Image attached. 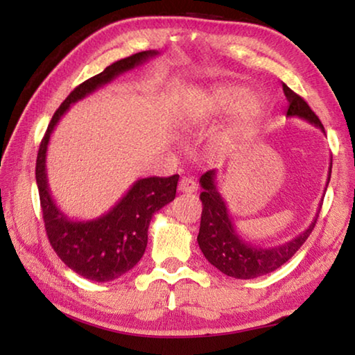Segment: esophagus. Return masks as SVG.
I'll list each match as a JSON object with an SVG mask.
<instances>
[{
  "label": "esophagus",
  "instance_id": "34e87169",
  "mask_svg": "<svg viewBox=\"0 0 355 355\" xmlns=\"http://www.w3.org/2000/svg\"><path fill=\"white\" fill-rule=\"evenodd\" d=\"M178 191L184 192V194H192L197 191V183L189 177H183L178 183Z\"/></svg>",
  "mask_w": 355,
  "mask_h": 355
}]
</instances>
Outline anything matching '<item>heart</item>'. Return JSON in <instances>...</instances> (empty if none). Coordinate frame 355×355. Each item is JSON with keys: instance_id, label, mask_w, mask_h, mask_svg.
Masks as SVG:
<instances>
[{"instance_id": "1", "label": "heart", "mask_w": 355, "mask_h": 355, "mask_svg": "<svg viewBox=\"0 0 355 355\" xmlns=\"http://www.w3.org/2000/svg\"><path fill=\"white\" fill-rule=\"evenodd\" d=\"M244 89L241 87H222L219 91L213 92L207 100V107L209 112L219 114L227 112L232 107H235L239 100L243 98ZM261 112V101L255 95H248L244 97L241 103L236 107V116L233 119V123L230 128L224 131L219 136V144H228L232 142L238 135H241L243 131L250 127L255 122L257 117Z\"/></svg>"}]
</instances>
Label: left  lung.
Listing matches in <instances>:
<instances>
[{
    "instance_id": "8db88e82",
    "label": "left lung",
    "mask_w": 355,
    "mask_h": 355,
    "mask_svg": "<svg viewBox=\"0 0 355 355\" xmlns=\"http://www.w3.org/2000/svg\"><path fill=\"white\" fill-rule=\"evenodd\" d=\"M282 86H284V94L288 100L286 116H296L307 120L309 123L315 125L316 128H320L324 133L321 120L310 110L307 101L299 97L296 92H293L285 83ZM330 173H332V161H330L329 167L327 184ZM200 186L203 189L200 194L203 209L197 241H199V248L207 260L214 268H218L220 272L228 275V277L255 279L275 271L282 264L290 260L300 249V245L307 241V238L310 236L316 224L318 214H320V209H318L315 219L309 225L307 230L300 233L299 236L293 238L291 241L263 249L248 243L236 233L230 214H228L224 197L220 196L218 186H216L214 169L203 173L200 177Z\"/></svg>"
}]
</instances>
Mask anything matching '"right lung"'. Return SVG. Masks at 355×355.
Here are the masks:
<instances>
[{
	"label": "right lung",
	"instance_id": "obj_1",
	"mask_svg": "<svg viewBox=\"0 0 355 355\" xmlns=\"http://www.w3.org/2000/svg\"><path fill=\"white\" fill-rule=\"evenodd\" d=\"M158 51L148 50L120 59L101 73L89 78L70 92L53 116L40 142L35 182L48 241L58 257L84 279L110 282L136 266L147 248L152 216L175 199L178 175L141 178L106 214L91 220H71L51 199L46 178V148L50 136L70 105L87 97L114 78L155 58Z\"/></svg>",
	"mask_w": 355,
	"mask_h": 355
}]
</instances>
